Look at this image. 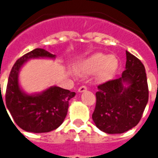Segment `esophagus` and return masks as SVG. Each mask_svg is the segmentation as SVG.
<instances>
[{
  "mask_svg": "<svg viewBox=\"0 0 158 158\" xmlns=\"http://www.w3.org/2000/svg\"><path fill=\"white\" fill-rule=\"evenodd\" d=\"M88 89V88H87L86 86H81L80 88L79 89V90L78 91L79 92V93H83V92H85Z\"/></svg>",
  "mask_w": 158,
  "mask_h": 158,
  "instance_id": "34e87169",
  "label": "esophagus"
}]
</instances>
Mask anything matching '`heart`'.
<instances>
[{
    "mask_svg": "<svg viewBox=\"0 0 158 158\" xmlns=\"http://www.w3.org/2000/svg\"><path fill=\"white\" fill-rule=\"evenodd\" d=\"M118 68V60L114 56H106L102 53H96L83 60L77 64L78 71L85 74H92L100 70L104 78H109L115 74Z\"/></svg>",
    "mask_w": 158,
    "mask_h": 158,
    "instance_id": "obj_1",
    "label": "heart"
}]
</instances>
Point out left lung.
Returning a JSON list of instances; mask_svg holds the SVG:
<instances>
[{"label": "left lung", "mask_w": 158, "mask_h": 158, "mask_svg": "<svg viewBox=\"0 0 158 158\" xmlns=\"http://www.w3.org/2000/svg\"><path fill=\"white\" fill-rule=\"evenodd\" d=\"M98 89L92 117L99 130L122 134L138 125L148 101L147 75L140 60L126 51L121 77L100 84Z\"/></svg>", "instance_id": "obj_1"}]
</instances>
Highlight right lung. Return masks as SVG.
Returning <instances> with one entry per match:
<instances>
[{
  "instance_id": "right-lung-1",
  "label": "right lung",
  "mask_w": 158,
  "mask_h": 158,
  "mask_svg": "<svg viewBox=\"0 0 158 158\" xmlns=\"http://www.w3.org/2000/svg\"><path fill=\"white\" fill-rule=\"evenodd\" d=\"M40 57L56 58V55L42 48L23 55L12 67L6 87V107L19 127L28 132H50L59 127L67 115L69 101L75 95L74 92L56 86L38 94L22 91L19 84V69L29 59Z\"/></svg>"
}]
</instances>
